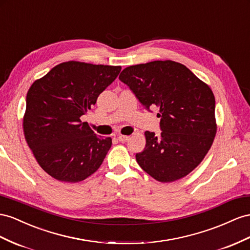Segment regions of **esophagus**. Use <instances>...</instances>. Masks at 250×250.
I'll list each match as a JSON object with an SVG mask.
<instances>
[{
    "label": "esophagus",
    "instance_id": "1",
    "mask_svg": "<svg viewBox=\"0 0 250 250\" xmlns=\"http://www.w3.org/2000/svg\"><path fill=\"white\" fill-rule=\"evenodd\" d=\"M118 140L120 142H122V143H124V142H127L128 140H129V136H122V134H121V136L118 137Z\"/></svg>",
    "mask_w": 250,
    "mask_h": 250
}]
</instances>
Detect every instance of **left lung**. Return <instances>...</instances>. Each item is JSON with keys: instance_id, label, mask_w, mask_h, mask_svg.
Instances as JSON below:
<instances>
[{"instance_id": "obj_1", "label": "left lung", "mask_w": 250, "mask_h": 250, "mask_svg": "<svg viewBox=\"0 0 250 250\" xmlns=\"http://www.w3.org/2000/svg\"><path fill=\"white\" fill-rule=\"evenodd\" d=\"M119 79L147 109L159 108L161 134L145 131L140 167L162 183L186 177L197 167L217 133L213 92L206 83L174 61L132 65Z\"/></svg>"}]
</instances>
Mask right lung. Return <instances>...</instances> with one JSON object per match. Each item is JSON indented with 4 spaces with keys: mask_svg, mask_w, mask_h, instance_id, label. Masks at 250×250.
Here are the masks:
<instances>
[{
    "mask_svg": "<svg viewBox=\"0 0 250 250\" xmlns=\"http://www.w3.org/2000/svg\"><path fill=\"white\" fill-rule=\"evenodd\" d=\"M121 66L68 61L36 80L27 92L25 140L39 165L61 182L77 183L96 172L110 149L81 118L96 104Z\"/></svg>",
    "mask_w": 250,
    "mask_h": 250,
    "instance_id": "1",
    "label": "right lung"
}]
</instances>
